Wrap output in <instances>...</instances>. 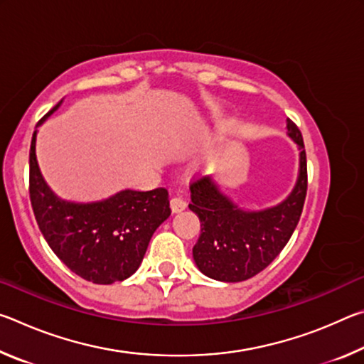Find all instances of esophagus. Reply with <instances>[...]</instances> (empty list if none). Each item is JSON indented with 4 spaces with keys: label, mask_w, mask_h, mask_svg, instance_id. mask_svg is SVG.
<instances>
[{
    "label": "esophagus",
    "mask_w": 364,
    "mask_h": 364,
    "mask_svg": "<svg viewBox=\"0 0 364 364\" xmlns=\"http://www.w3.org/2000/svg\"><path fill=\"white\" fill-rule=\"evenodd\" d=\"M170 207H171V210H173L175 213H178V212H183L184 208L188 207V204H186V200L183 199V197H178V196H175V197H171V200H170Z\"/></svg>",
    "instance_id": "34e87169"
}]
</instances>
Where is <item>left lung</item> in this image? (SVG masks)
Returning <instances> with one entry per match:
<instances>
[{
    "instance_id": "1",
    "label": "left lung",
    "mask_w": 364,
    "mask_h": 364,
    "mask_svg": "<svg viewBox=\"0 0 364 364\" xmlns=\"http://www.w3.org/2000/svg\"><path fill=\"white\" fill-rule=\"evenodd\" d=\"M287 134L300 149V171L291 196L279 205L245 212L221 194L208 176L191 183L189 208L200 220L193 257L208 278L239 282L258 274L279 255L297 228L308 188L306 154L299 127L291 119Z\"/></svg>"
}]
</instances>
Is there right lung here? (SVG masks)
<instances>
[{"mask_svg":"<svg viewBox=\"0 0 364 364\" xmlns=\"http://www.w3.org/2000/svg\"><path fill=\"white\" fill-rule=\"evenodd\" d=\"M35 141L36 132L30 144V202L49 247L67 268L95 284L130 278L143 262L154 231L170 217L168 191L125 189L93 204L60 200L40 173Z\"/></svg>","mask_w":364,"mask_h":364,"instance_id":"obj_1","label":"right lung"}]
</instances>
